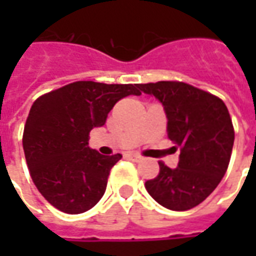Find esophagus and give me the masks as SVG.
Here are the masks:
<instances>
[{"label":"esophagus","instance_id":"1","mask_svg":"<svg viewBox=\"0 0 256 256\" xmlns=\"http://www.w3.org/2000/svg\"><path fill=\"white\" fill-rule=\"evenodd\" d=\"M128 158L134 161V162H141L144 158L140 155V154H128Z\"/></svg>","mask_w":256,"mask_h":256}]
</instances>
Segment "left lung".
I'll return each mask as SVG.
<instances>
[{
    "instance_id": "1",
    "label": "left lung",
    "mask_w": 256,
    "mask_h": 256,
    "mask_svg": "<svg viewBox=\"0 0 256 256\" xmlns=\"http://www.w3.org/2000/svg\"><path fill=\"white\" fill-rule=\"evenodd\" d=\"M164 105L168 138L181 148L178 166L160 161L156 178L145 188L160 205L186 211L200 205L218 186L228 170L234 146V125L221 98L180 81L140 84Z\"/></svg>"
}]
</instances>
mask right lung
<instances>
[{
  "label": "right lung",
  "mask_w": 256,
  "mask_h": 256,
  "mask_svg": "<svg viewBox=\"0 0 256 256\" xmlns=\"http://www.w3.org/2000/svg\"><path fill=\"white\" fill-rule=\"evenodd\" d=\"M138 84L76 81L41 95L32 104L22 135L25 160L35 186L65 214H82L102 198L110 171L122 155H101L88 146L114 105L141 95Z\"/></svg>",
  "instance_id": "add662e5"
}]
</instances>
